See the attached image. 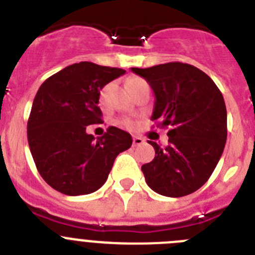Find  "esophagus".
I'll return each instance as SVG.
<instances>
[{
    "label": "esophagus",
    "mask_w": 255,
    "mask_h": 255,
    "mask_svg": "<svg viewBox=\"0 0 255 255\" xmlns=\"http://www.w3.org/2000/svg\"><path fill=\"white\" fill-rule=\"evenodd\" d=\"M143 143H144V139L141 138V136H134V138H132V144H134V147H136V145H141Z\"/></svg>",
    "instance_id": "obj_1"
}]
</instances>
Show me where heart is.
I'll return each mask as SVG.
<instances>
[{"mask_svg": "<svg viewBox=\"0 0 255 255\" xmlns=\"http://www.w3.org/2000/svg\"><path fill=\"white\" fill-rule=\"evenodd\" d=\"M140 82H144L143 79L138 78V76H132V78H130L129 80H128V87H130V85H134V84H136V83H140ZM124 125L128 126V128H132V126H134V123H132L131 120H129V119H126V120H124Z\"/></svg>", "mask_w": 255, "mask_h": 255, "instance_id": "heart-1", "label": "heart"}]
</instances>
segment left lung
I'll list each match as a JSON object with an SVG mask.
<instances>
[{"instance_id":"8db88e82","label":"left lung","mask_w":255,"mask_h":255,"mask_svg":"<svg viewBox=\"0 0 255 255\" xmlns=\"http://www.w3.org/2000/svg\"><path fill=\"white\" fill-rule=\"evenodd\" d=\"M154 93L152 120L170 126L168 144L149 141L154 159L141 166L153 191L179 198L203 186L220 161L227 138V112L215 82L198 67L168 62L148 69L131 67Z\"/></svg>"}]
</instances>
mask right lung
Here are the masks:
<instances>
[{
  "instance_id": "add662e5",
  "label": "right lung",
  "mask_w": 255,
  "mask_h": 255,
  "mask_svg": "<svg viewBox=\"0 0 255 255\" xmlns=\"http://www.w3.org/2000/svg\"><path fill=\"white\" fill-rule=\"evenodd\" d=\"M125 70L93 62L70 65L38 89L28 120V141L38 172L65 195H84L106 182L117 154L132 144L129 132L110 126L94 139L87 126L102 123V88Z\"/></svg>"
}]
</instances>
